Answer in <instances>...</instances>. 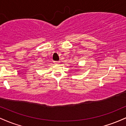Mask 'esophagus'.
<instances>
[{"label": "esophagus", "mask_w": 126, "mask_h": 126, "mask_svg": "<svg viewBox=\"0 0 126 126\" xmlns=\"http://www.w3.org/2000/svg\"><path fill=\"white\" fill-rule=\"evenodd\" d=\"M53 63H54V64H57L59 63V61H54L53 62Z\"/></svg>", "instance_id": "obj_1"}]
</instances>
